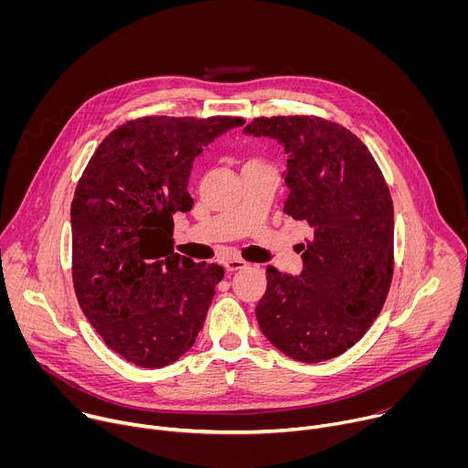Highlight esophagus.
<instances>
[{"mask_svg": "<svg viewBox=\"0 0 468 468\" xmlns=\"http://www.w3.org/2000/svg\"><path fill=\"white\" fill-rule=\"evenodd\" d=\"M246 261H242V259H228V261H224V269L228 271V272H235V271H242V269H246Z\"/></svg>", "mask_w": 468, "mask_h": 468, "instance_id": "esophagus-1", "label": "esophagus"}]
</instances>
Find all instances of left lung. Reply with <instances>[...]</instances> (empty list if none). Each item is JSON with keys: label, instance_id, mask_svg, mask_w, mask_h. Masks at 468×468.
I'll list each match as a JSON object with an SVG mask.
<instances>
[{"label": "left lung", "instance_id": "1", "mask_svg": "<svg viewBox=\"0 0 468 468\" xmlns=\"http://www.w3.org/2000/svg\"><path fill=\"white\" fill-rule=\"evenodd\" d=\"M244 133L287 152L283 213L311 226L298 278L266 266L255 307L262 335L302 363L337 357L363 339L394 272V209L368 148L345 125L314 114L259 116Z\"/></svg>", "mask_w": 468, "mask_h": 468}]
</instances>
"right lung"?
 Wrapping results in <instances>:
<instances>
[{
  "label": "right lung",
  "mask_w": 468,
  "mask_h": 468,
  "mask_svg": "<svg viewBox=\"0 0 468 468\" xmlns=\"http://www.w3.org/2000/svg\"><path fill=\"white\" fill-rule=\"evenodd\" d=\"M237 116H143L101 141L70 209L72 280L81 311L127 363L163 368L204 327L220 264L174 253V215L194 206L186 185L196 155Z\"/></svg>",
  "instance_id": "1"
}]
</instances>
